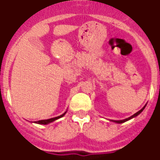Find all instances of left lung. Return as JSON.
<instances>
[{
	"instance_id": "obj_1",
	"label": "left lung",
	"mask_w": 160,
	"mask_h": 160,
	"mask_svg": "<svg viewBox=\"0 0 160 160\" xmlns=\"http://www.w3.org/2000/svg\"><path fill=\"white\" fill-rule=\"evenodd\" d=\"M144 108H145V106L143 107V108H142V109H140L139 111H138V112H137V113H135V114H133V115H132V116L129 117V118H127V119H123V120H113V121L115 122V123H119V124H121V123H124V122L127 121V120H129V119H132V118H134V117H136L137 115H138V114H140V113H141L142 111H143V109H144Z\"/></svg>"
}]
</instances>
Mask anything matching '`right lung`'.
Here are the masks:
<instances>
[{"instance_id":"add662e5","label":"right lung","mask_w":160,"mask_h":160,"mask_svg":"<svg viewBox=\"0 0 160 160\" xmlns=\"http://www.w3.org/2000/svg\"><path fill=\"white\" fill-rule=\"evenodd\" d=\"M65 113H66V112H65ZM65 113H64V114H61V115H60V116H58V117H55V118H51V119H44V120H39V121H36L35 122V123H37V124H49V123H51V122L55 121V119H60V118L63 117L64 115H65Z\"/></svg>"}]
</instances>
